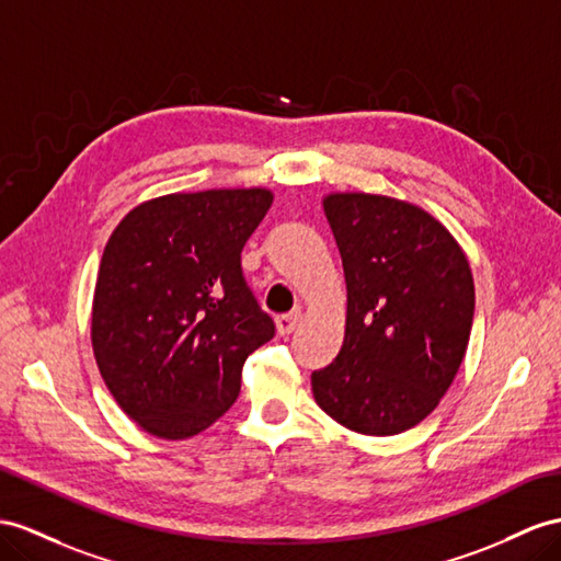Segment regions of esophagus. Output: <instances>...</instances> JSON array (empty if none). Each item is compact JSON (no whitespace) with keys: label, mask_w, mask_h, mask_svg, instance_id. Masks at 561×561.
Segmentation results:
<instances>
[{"label":"esophagus","mask_w":561,"mask_h":561,"mask_svg":"<svg viewBox=\"0 0 561 561\" xmlns=\"http://www.w3.org/2000/svg\"><path fill=\"white\" fill-rule=\"evenodd\" d=\"M277 332L282 336H289L294 329L298 327L300 322V310H291V312H284V314H277Z\"/></svg>","instance_id":"obj_1"}]
</instances>
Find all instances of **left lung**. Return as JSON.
Listing matches in <instances>:
<instances>
[{"label":"left lung","mask_w":561,"mask_h":561,"mask_svg":"<svg viewBox=\"0 0 561 561\" xmlns=\"http://www.w3.org/2000/svg\"><path fill=\"white\" fill-rule=\"evenodd\" d=\"M324 213L348 289L346 339L312 371L318 405L351 431L393 436L420 424L450 389L473 322L462 249L405 201L329 194Z\"/></svg>","instance_id":"1"}]
</instances>
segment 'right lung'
<instances>
[{
  "label": "right lung",
  "instance_id": "add662e5",
  "mask_svg": "<svg viewBox=\"0 0 561 561\" xmlns=\"http://www.w3.org/2000/svg\"><path fill=\"white\" fill-rule=\"evenodd\" d=\"M270 204L267 190L168 194L113 229L92 346L116 403L149 434L182 440L222 417L243 360L275 336L241 270Z\"/></svg>",
  "mask_w": 561,
  "mask_h": 561
}]
</instances>
